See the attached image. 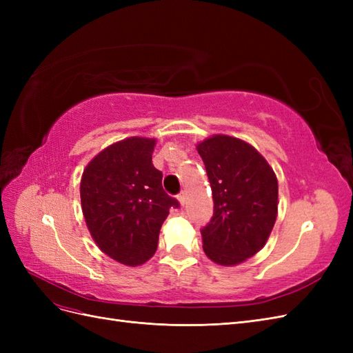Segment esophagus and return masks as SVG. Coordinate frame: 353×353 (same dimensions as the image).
I'll use <instances>...</instances> for the list:
<instances>
[{
    "label": "esophagus",
    "mask_w": 353,
    "mask_h": 353,
    "mask_svg": "<svg viewBox=\"0 0 353 353\" xmlns=\"http://www.w3.org/2000/svg\"><path fill=\"white\" fill-rule=\"evenodd\" d=\"M178 201L181 203V206L185 205V203H187V193H185V191H183V193L178 194Z\"/></svg>",
    "instance_id": "1"
}]
</instances>
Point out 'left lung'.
<instances>
[{
    "mask_svg": "<svg viewBox=\"0 0 353 353\" xmlns=\"http://www.w3.org/2000/svg\"><path fill=\"white\" fill-rule=\"evenodd\" d=\"M212 188L213 216L200 230L208 258L223 266L244 262L268 240L279 212L272 168L250 144L213 135L197 145Z\"/></svg>",
    "mask_w": 353,
    "mask_h": 353,
    "instance_id": "obj_1",
    "label": "left lung"
}]
</instances>
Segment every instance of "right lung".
Returning a JSON list of instances; mask_svg holds the SVG:
<instances>
[{"instance_id":"obj_1","label":"right lung","mask_w":353,"mask_h":353,"mask_svg":"<svg viewBox=\"0 0 353 353\" xmlns=\"http://www.w3.org/2000/svg\"><path fill=\"white\" fill-rule=\"evenodd\" d=\"M154 145V138L141 137L114 143L91 160L81 179L83 218L95 244L128 266L152 258L169 209L179 208L152 163Z\"/></svg>"}]
</instances>
